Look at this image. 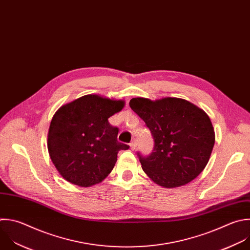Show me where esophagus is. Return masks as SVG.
Instances as JSON below:
<instances>
[{
	"label": "esophagus",
	"mask_w": 250,
	"mask_h": 250,
	"mask_svg": "<svg viewBox=\"0 0 250 250\" xmlns=\"http://www.w3.org/2000/svg\"><path fill=\"white\" fill-rule=\"evenodd\" d=\"M129 146H130V149H131V150H135L136 147H137V141H136L135 139H133V140L130 142Z\"/></svg>",
	"instance_id": "obj_1"
}]
</instances>
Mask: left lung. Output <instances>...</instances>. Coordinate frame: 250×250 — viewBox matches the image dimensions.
<instances>
[{
  "instance_id": "left-lung-1",
  "label": "left lung",
  "mask_w": 250,
  "mask_h": 250,
  "mask_svg": "<svg viewBox=\"0 0 250 250\" xmlns=\"http://www.w3.org/2000/svg\"><path fill=\"white\" fill-rule=\"evenodd\" d=\"M129 106L145 123L154 139V149L139 161L148 178L165 188L193 181L206 167L215 131L208 115L185 99L132 98Z\"/></svg>"
}]
</instances>
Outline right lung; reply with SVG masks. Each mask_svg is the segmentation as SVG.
I'll use <instances>...</instances> for the list:
<instances>
[{"instance_id":"add662e5","label":"right lung","mask_w":250,"mask_h":250,"mask_svg":"<svg viewBox=\"0 0 250 250\" xmlns=\"http://www.w3.org/2000/svg\"><path fill=\"white\" fill-rule=\"evenodd\" d=\"M124 107V100L89 94L62 105L55 113L48 132V151L66 182L89 188L109 176L119 151L128 149L118 141V127L108 122Z\"/></svg>"}]
</instances>
